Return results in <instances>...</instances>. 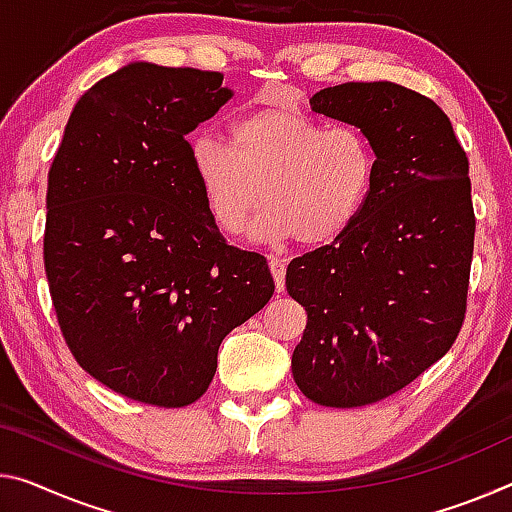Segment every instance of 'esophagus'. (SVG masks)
Here are the masks:
<instances>
[{"label":"esophagus","instance_id":"1","mask_svg":"<svg viewBox=\"0 0 512 512\" xmlns=\"http://www.w3.org/2000/svg\"><path fill=\"white\" fill-rule=\"evenodd\" d=\"M269 266L275 280V287L278 291H285V271H287V259H282L278 255H269Z\"/></svg>","mask_w":512,"mask_h":512}]
</instances>
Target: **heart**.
Segmentation results:
<instances>
[{"mask_svg":"<svg viewBox=\"0 0 512 512\" xmlns=\"http://www.w3.org/2000/svg\"><path fill=\"white\" fill-rule=\"evenodd\" d=\"M230 145L200 134L191 168L209 214L239 234L262 200L255 237L326 246L351 230L373 193L378 150L355 125H328L287 109H255L227 127Z\"/></svg>","mask_w":512,"mask_h":512,"instance_id":"obj_1","label":"heart"}]
</instances>
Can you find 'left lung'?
<instances>
[{
	"label": "left lung",
	"instance_id": "obj_1",
	"mask_svg": "<svg viewBox=\"0 0 512 512\" xmlns=\"http://www.w3.org/2000/svg\"><path fill=\"white\" fill-rule=\"evenodd\" d=\"M312 109L369 134L378 177L351 230L287 266L307 312L291 371L310 401L360 408L410 385L460 335L476 230L469 161L431 97L392 81L323 88Z\"/></svg>",
	"mask_w": 512,
	"mask_h": 512
}]
</instances>
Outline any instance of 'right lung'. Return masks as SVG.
I'll return each mask as SVG.
<instances>
[{
	"mask_svg": "<svg viewBox=\"0 0 512 512\" xmlns=\"http://www.w3.org/2000/svg\"><path fill=\"white\" fill-rule=\"evenodd\" d=\"M223 75L129 63L79 97L47 175L45 273L79 367L127 399L184 408L225 335L269 303L266 257L230 246L189 141Z\"/></svg>",
	"mask_w": 512,
	"mask_h": 512,
	"instance_id": "right-lung-1",
	"label": "right lung"
}]
</instances>
